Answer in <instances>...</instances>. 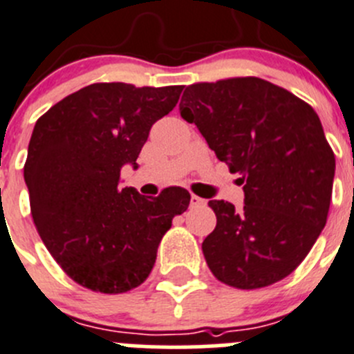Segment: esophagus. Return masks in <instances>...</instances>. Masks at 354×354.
<instances>
[{
  "mask_svg": "<svg viewBox=\"0 0 354 354\" xmlns=\"http://www.w3.org/2000/svg\"><path fill=\"white\" fill-rule=\"evenodd\" d=\"M201 206H206V201L192 194V196H190V207H201Z\"/></svg>",
  "mask_w": 354,
  "mask_h": 354,
  "instance_id": "1",
  "label": "esophagus"
}]
</instances>
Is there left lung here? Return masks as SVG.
<instances>
[{"instance_id": "obj_1", "label": "left lung", "mask_w": 354, "mask_h": 354, "mask_svg": "<svg viewBox=\"0 0 354 354\" xmlns=\"http://www.w3.org/2000/svg\"><path fill=\"white\" fill-rule=\"evenodd\" d=\"M180 113L239 174L244 207L209 201L216 227L203 253L218 281L257 290L300 266L322 234L332 201L335 155L316 111L257 77L188 85Z\"/></svg>"}]
</instances>
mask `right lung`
<instances>
[{"label": "right lung", "mask_w": 354, "mask_h": 354, "mask_svg": "<svg viewBox=\"0 0 354 354\" xmlns=\"http://www.w3.org/2000/svg\"><path fill=\"white\" fill-rule=\"evenodd\" d=\"M183 85L92 84L38 118L24 180L36 230L73 281L99 293H124L148 277L173 218L187 211L181 187L145 197L120 187L151 125L176 106Z\"/></svg>", "instance_id": "1"}]
</instances>
